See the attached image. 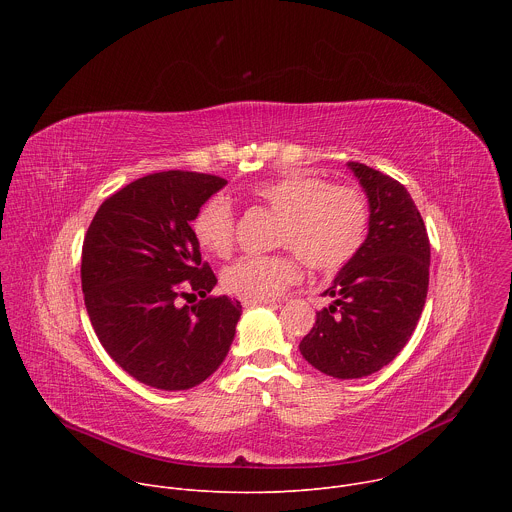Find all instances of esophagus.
I'll return each mask as SVG.
<instances>
[{
  "mask_svg": "<svg viewBox=\"0 0 512 512\" xmlns=\"http://www.w3.org/2000/svg\"><path fill=\"white\" fill-rule=\"evenodd\" d=\"M241 300V304L245 306V308H249V306H265V304H275V300H269V298H249V296H241L239 298Z\"/></svg>",
  "mask_w": 512,
  "mask_h": 512,
  "instance_id": "1",
  "label": "esophagus"
}]
</instances>
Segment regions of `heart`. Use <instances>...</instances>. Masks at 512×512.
I'll list each match as a JSON object with an SVG mask.
<instances>
[{"instance_id": "1", "label": "heart", "mask_w": 512, "mask_h": 512, "mask_svg": "<svg viewBox=\"0 0 512 512\" xmlns=\"http://www.w3.org/2000/svg\"><path fill=\"white\" fill-rule=\"evenodd\" d=\"M251 196L273 210L275 245L291 251L245 255L223 271L231 294L275 298L300 277V259L318 271L344 267L369 235L371 208L358 188L332 186L310 174H285L257 184ZM196 243L216 257H227L235 241V212L227 198L206 200L192 218Z\"/></svg>"}]
</instances>
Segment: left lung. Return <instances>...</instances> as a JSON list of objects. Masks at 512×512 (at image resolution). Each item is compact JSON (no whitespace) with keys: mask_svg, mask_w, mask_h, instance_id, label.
I'll list each match as a JSON object with an SVG mask.
<instances>
[{"mask_svg":"<svg viewBox=\"0 0 512 512\" xmlns=\"http://www.w3.org/2000/svg\"><path fill=\"white\" fill-rule=\"evenodd\" d=\"M348 168L369 198V235L324 291L332 304L300 342L312 367L334 379L389 364L409 342L429 285V239L407 188L364 164Z\"/></svg>","mask_w":512,"mask_h":512,"instance_id":"1","label":"left lung"}]
</instances>
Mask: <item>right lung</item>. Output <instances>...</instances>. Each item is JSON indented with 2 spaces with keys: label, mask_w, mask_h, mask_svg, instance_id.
Segmentation results:
<instances>
[{
  "label": "right lung",
  "mask_w": 512,
  "mask_h": 512,
  "mask_svg": "<svg viewBox=\"0 0 512 512\" xmlns=\"http://www.w3.org/2000/svg\"><path fill=\"white\" fill-rule=\"evenodd\" d=\"M225 178L198 172L143 176L97 210L83 243L81 281L95 334L143 385L186 391L221 367L241 302L208 296L216 277L192 233L196 210ZM205 300L188 309L179 298Z\"/></svg>",
  "instance_id": "obj_1"
}]
</instances>
